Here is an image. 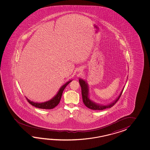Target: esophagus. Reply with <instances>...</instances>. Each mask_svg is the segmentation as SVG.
I'll return each instance as SVG.
<instances>
[{
  "mask_svg": "<svg viewBox=\"0 0 150 150\" xmlns=\"http://www.w3.org/2000/svg\"><path fill=\"white\" fill-rule=\"evenodd\" d=\"M79 71V72H80L81 71V70H79V71Z\"/></svg>",
  "mask_w": 150,
  "mask_h": 150,
  "instance_id": "esophagus-1",
  "label": "esophagus"
}]
</instances>
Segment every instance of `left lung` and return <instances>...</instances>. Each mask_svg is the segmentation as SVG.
<instances>
[{"label": "left lung", "instance_id": "obj_1", "mask_svg": "<svg viewBox=\"0 0 150 150\" xmlns=\"http://www.w3.org/2000/svg\"><path fill=\"white\" fill-rule=\"evenodd\" d=\"M127 78H128V76L127 77ZM126 81H127V80ZM79 82L81 88V94H82V98H83V103L88 108L92 109V110H102L105 109L109 108L112 107L113 105H115L116 102L118 101V99H120V96H121L122 93L123 92L125 87V86H124L123 89H122V91L120 93V95L117 96V98L115 99V100H114L113 101L109 103L108 104L103 105V104H99L98 103H96V102L93 101L91 100L90 98V95H89V86L85 80L79 78Z\"/></svg>", "mask_w": 150, "mask_h": 150}]
</instances>
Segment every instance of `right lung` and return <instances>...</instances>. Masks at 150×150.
<instances>
[{"label": "right lung", "mask_w": 150, "mask_h": 150, "mask_svg": "<svg viewBox=\"0 0 150 150\" xmlns=\"http://www.w3.org/2000/svg\"><path fill=\"white\" fill-rule=\"evenodd\" d=\"M72 81V80H70L68 81L65 83H64L63 86H61V88L58 90L57 94L52 99L49 100V101H47L44 102H34V101H30L27 97H25V98H26L27 101H28L30 105H32L34 106L36 108L45 109H51L54 108V107H56L60 102L61 97H62V94H63V92L64 91L65 88Z\"/></svg>", "instance_id": "1"}]
</instances>
